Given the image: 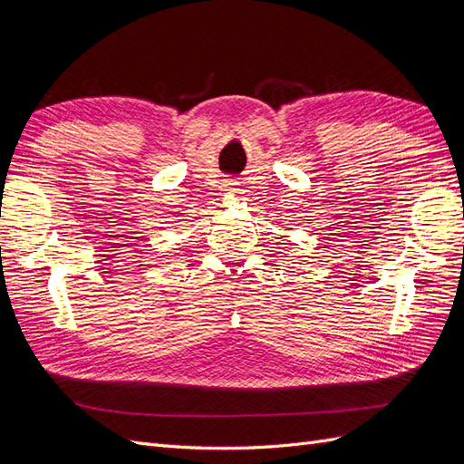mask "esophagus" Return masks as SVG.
Segmentation results:
<instances>
[{
    "label": "esophagus",
    "instance_id": "esophagus-1",
    "mask_svg": "<svg viewBox=\"0 0 464 464\" xmlns=\"http://www.w3.org/2000/svg\"><path fill=\"white\" fill-rule=\"evenodd\" d=\"M224 191L234 193L236 191V181H227V184H224Z\"/></svg>",
    "mask_w": 464,
    "mask_h": 464
}]
</instances>
